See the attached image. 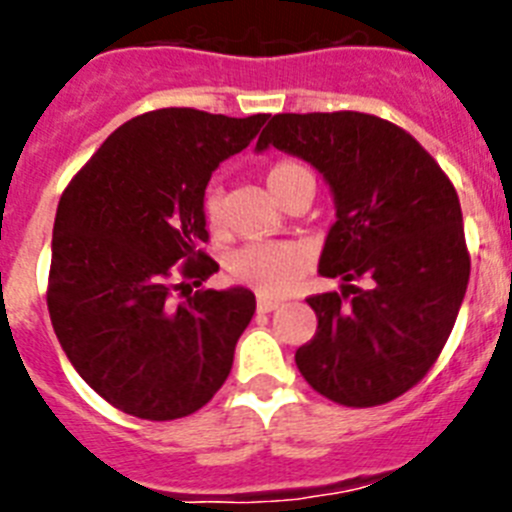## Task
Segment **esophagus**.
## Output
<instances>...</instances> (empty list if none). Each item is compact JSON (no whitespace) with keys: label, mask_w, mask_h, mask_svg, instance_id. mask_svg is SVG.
<instances>
[{"label":"esophagus","mask_w":512,"mask_h":512,"mask_svg":"<svg viewBox=\"0 0 512 512\" xmlns=\"http://www.w3.org/2000/svg\"><path fill=\"white\" fill-rule=\"evenodd\" d=\"M279 305H282V302H279V300H271V297H259V300H256V307H259V312L277 310Z\"/></svg>","instance_id":"obj_1"}]
</instances>
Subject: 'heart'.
<instances>
[{"mask_svg":"<svg viewBox=\"0 0 512 512\" xmlns=\"http://www.w3.org/2000/svg\"><path fill=\"white\" fill-rule=\"evenodd\" d=\"M302 179H312V171L295 158H282L266 171V187L279 202L287 200V194ZM202 217L210 230H220L225 223L223 192L220 187H207L202 194ZM307 271V253L292 243H251L233 253L230 274L246 287L256 289L264 297H284L300 284Z\"/></svg>","mask_w":512,"mask_h":512,"instance_id":"heart-1","label":"heart"}]
</instances>
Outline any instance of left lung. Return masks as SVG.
<instances>
[{"label":"left lung","mask_w":512,"mask_h":512,"mask_svg":"<svg viewBox=\"0 0 512 512\" xmlns=\"http://www.w3.org/2000/svg\"><path fill=\"white\" fill-rule=\"evenodd\" d=\"M269 146L310 161L336 197L320 274L346 284L307 297L318 333L297 369L346 408L405 395L441 356L469 284L454 184L408 130L364 112L274 115L256 143Z\"/></svg>","instance_id":"1"}]
</instances>
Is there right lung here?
<instances>
[{
	"label": "right lung",
	"instance_id": "add662e5",
	"mask_svg": "<svg viewBox=\"0 0 512 512\" xmlns=\"http://www.w3.org/2000/svg\"><path fill=\"white\" fill-rule=\"evenodd\" d=\"M266 117L146 112L120 125L63 189L48 312L79 377L112 408L187 418L228 379L256 297L243 287L192 292L217 271L202 248V194ZM184 286L188 300L176 303Z\"/></svg>",
	"mask_w": 512,
	"mask_h": 512
}]
</instances>
